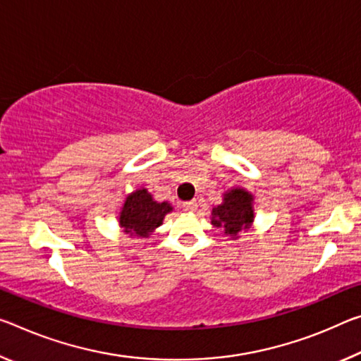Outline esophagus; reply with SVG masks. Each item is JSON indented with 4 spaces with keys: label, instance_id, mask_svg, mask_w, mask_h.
Returning <instances> with one entry per match:
<instances>
[{
    "label": "esophagus",
    "instance_id": "esophagus-1",
    "mask_svg": "<svg viewBox=\"0 0 361 361\" xmlns=\"http://www.w3.org/2000/svg\"><path fill=\"white\" fill-rule=\"evenodd\" d=\"M183 209L186 212H194L197 209V202L196 201H188V202H183Z\"/></svg>",
    "mask_w": 361,
    "mask_h": 361
}]
</instances>
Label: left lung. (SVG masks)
Segmentation results:
<instances>
[{"mask_svg": "<svg viewBox=\"0 0 361 361\" xmlns=\"http://www.w3.org/2000/svg\"><path fill=\"white\" fill-rule=\"evenodd\" d=\"M221 205L214 209V216H212V223L216 228H223L226 234L230 236H236L239 231L245 230L250 225L254 219L252 210V196L244 190H233L225 194Z\"/></svg>", "mask_w": 361, "mask_h": 361, "instance_id": "1", "label": "left lung"}]
</instances>
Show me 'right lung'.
<instances>
[{
    "mask_svg": "<svg viewBox=\"0 0 361 361\" xmlns=\"http://www.w3.org/2000/svg\"><path fill=\"white\" fill-rule=\"evenodd\" d=\"M171 210L167 202H156L146 190L130 194L120 214V226L130 236L146 238L152 230L162 225L165 214Z\"/></svg>",
    "mask_w": 361,
    "mask_h": 361,
    "instance_id": "obj_1",
    "label": "right lung"
}]
</instances>
